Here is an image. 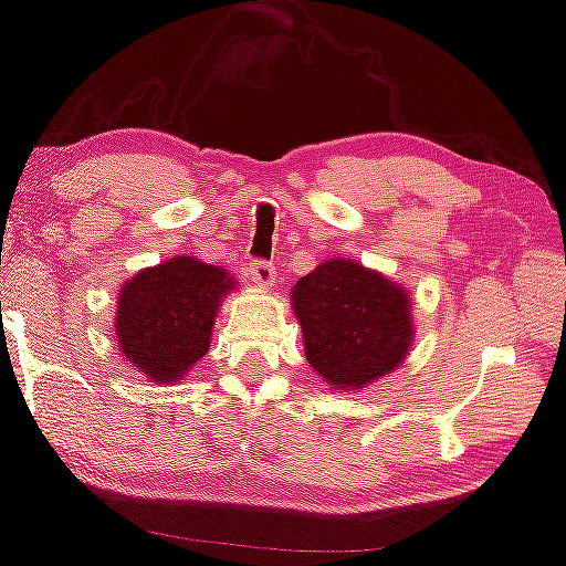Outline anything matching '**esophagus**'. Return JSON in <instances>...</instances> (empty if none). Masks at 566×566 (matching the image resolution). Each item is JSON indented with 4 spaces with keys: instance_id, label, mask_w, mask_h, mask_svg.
<instances>
[{
    "instance_id": "34e87169",
    "label": "esophagus",
    "mask_w": 566,
    "mask_h": 566,
    "mask_svg": "<svg viewBox=\"0 0 566 566\" xmlns=\"http://www.w3.org/2000/svg\"><path fill=\"white\" fill-rule=\"evenodd\" d=\"M248 272L252 276V282L256 286H262V290H270L274 284V264L272 262H264V260H252Z\"/></svg>"
}]
</instances>
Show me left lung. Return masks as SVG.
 <instances>
[{
    "label": "left lung",
    "instance_id": "left-lung-1",
    "mask_svg": "<svg viewBox=\"0 0 566 566\" xmlns=\"http://www.w3.org/2000/svg\"><path fill=\"white\" fill-rule=\"evenodd\" d=\"M306 358L336 390H356L403 364L413 342L403 286L354 260H328L292 290Z\"/></svg>",
    "mask_w": 566,
    "mask_h": 566
}]
</instances>
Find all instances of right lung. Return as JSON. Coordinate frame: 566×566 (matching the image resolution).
Instances as JSON below:
<instances>
[{
	"instance_id": "1",
	"label": "right lung",
	"mask_w": 566,
	"mask_h": 566,
	"mask_svg": "<svg viewBox=\"0 0 566 566\" xmlns=\"http://www.w3.org/2000/svg\"><path fill=\"white\" fill-rule=\"evenodd\" d=\"M234 280L222 266L172 256L123 284L116 338L123 356L158 384H172L208 354L214 316Z\"/></svg>"
}]
</instances>
